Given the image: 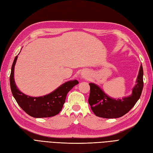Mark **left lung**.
Masks as SVG:
<instances>
[{"label":"left lung","instance_id":"obj_1","mask_svg":"<svg viewBox=\"0 0 153 153\" xmlns=\"http://www.w3.org/2000/svg\"><path fill=\"white\" fill-rule=\"evenodd\" d=\"M143 68L141 64L137 77V84L132 94L127 98L115 100L108 97L100 88L91 83L90 94L88 100L92 112L96 116L112 119L118 118L127 114L139 100L143 87Z\"/></svg>","mask_w":153,"mask_h":153}]
</instances>
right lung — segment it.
Instances as JSON below:
<instances>
[{
    "instance_id": "right-lung-1",
    "label": "right lung",
    "mask_w": 153,
    "mask_h": 153,
    "mask_svg": "<svg viewBox=\"0 0 153 153\" xmlns=\"http://www.w3.org/2000/svg\"><path fill=\"white\" fill-rule=\"evenodd\" d=\"M18 56L15 57L11 67L10 86L12 94L22 109L31 117L36 118L55 116L61 112L68 92L78 84L76 80L68 81L50 94L41 97H30L23 94L16 87L14 80V69Z\"/></svg>"
}]
</instances>
